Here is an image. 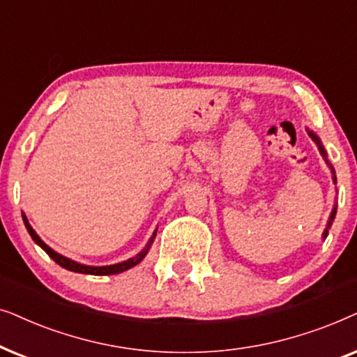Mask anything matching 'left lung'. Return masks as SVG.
I'll return each instance as SVG.
<instances>
[{"label": "left lung", "mask_w": 357, "mask_h": 357, "mask_svg": "<svg viewBox=\"0 0 357 357\" xmlns=\"http://www.w3.org/2000/svg\"><path fill=\"white\" fill-rule=\"evenodd\" d=\"M307 132H308V135L312 137V140L315 142V144L318 145V150H320V153H321V156L323 158H325V161H326V165H328V168L331 169V174H333V183L336 184V174H335V168L333 166H331V163L330 161H328V155H326V150H325V146H323V144H321V140H320V137H318L315 132L313 130H310V129H307ZM335 217H336V204H335V207H333V211H331V213H330V218H328V223H326V228H325V231H323V240L326 238L328 236V230H330V227H331V223H333V220H335Z\"/></svg>", "instance_id": "obj_1"}]
</instances>
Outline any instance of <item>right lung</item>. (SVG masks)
<instances>
[{"label": "right lung", "instance_id": "1", "mask_svg": "<svg viewBox=\"0 0 357 357\" xmlns=\"http://www.w3.org/2000/svg\"><path fill=\"white\" fill-rule=\"evenodd\" d=\"M22 220H24V225H26V228H27V231H29V235L32 236V240H34L36 243L39 245L40 248L44 250L45 253L49 255L50 258L55 261L56 264L61 266V268L68 269V271H73V273H79V274H91V275H111V274H121V273H123V271H127V269L134 268V266L139 264L140 261L145 258L146 253H149L150 246H151V243H153V240H155V236H156V230H158V228H156V230L153 231V235H151V238L149 240V243H146L145 248L142 250L140 253H137V255L134 256V258H129V259L122 261V263L109 264V266H88V264L76 263V261L70 259V258H66V256L60 255V253H56L55 250H52L49 245L44 243V241H42L40 236L36 234L34 228L31 227V223H29V220H27L26 213H24V212H22Z\"/></svg>", "mask_w": 357, "mask_h": 357}]
</instances>
